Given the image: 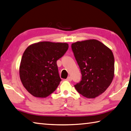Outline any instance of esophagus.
I'll use <instances>...</instances> for the list:
<instances>
[{
	"mask_svg": "<svg viewBox=\"0 0 131 131\" xmlns=\"http://www.w3.org/2000/svg\"><path fill=\"white\" fill-rule=\"evenodd\" d=\"M67 80V81H71V80H72V78L71 77H70V76H68V77L67 78V79H66Z\"/></svg>",
	"mask_w": 131,
	"mask_h": 131,
	"instance_id": "esophagus-1",
	"label": "esophagus"
}]
</instances>
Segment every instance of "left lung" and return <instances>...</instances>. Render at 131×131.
Returning <instances> with one entry per match:
<instances>
[{"label": "left lung", "instance_id": "obj_1", "mask_svg": "<svg viewBox=\"0 0 131 131\" xmlns=\"http://www.w3.org/2000/svg\"><path fill=\"white\" fill-rule=\"evenodd\" d=\"M79 66L81 80L74 87L85 97L93 99L104 93L114 76L115 60L112 51L96 39L73 43L71 45Z\"/></svg>", "mask_w": 131, "mask_h": 131}]
</instances>
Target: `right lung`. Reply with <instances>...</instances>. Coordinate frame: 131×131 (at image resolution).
<instances>
[{"label": "right lung", "mask_w": 131, "mask_h": 131, "mask_svg": "<svg viewBox=\"0 0 131 131\" xmlns=\"http://www.w3.org/2000/svg\"><path fill=\"white\" fill-rule=\"evenodd\" d=\"M68 48V43L51 41L34 43L26 48L20 64L19 75L30 94L44 98L56 90L61 81L56 61Z\"/></svg>", "instance_id": "right-lung-1"}]
</instances>
